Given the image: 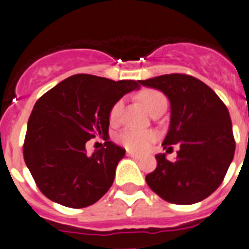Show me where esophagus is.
<instances>
[{"mask_svg":"<svg viewBox=\"0 0 249 249\" xmlns=\"http://www.w3.org/2000/svg\"><path fill=\"white\" fill-rule=\"evenodd\" d=\"M127 156H128V157H132V158H136V160H140L141 158V156L140 155H137V153H135V152H127Z\"/></svg>","mask_w":249,"mask_h":249,"instance_id":"obj_1","label":"esophagus"}]
</instances>
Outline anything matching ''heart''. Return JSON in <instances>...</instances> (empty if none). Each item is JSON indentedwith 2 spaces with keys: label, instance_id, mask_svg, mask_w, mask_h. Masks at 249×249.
<instances>
[{
  "label": "heart",
  "instance_id": "b5f03b06",
  "mask_svg": "<svg viewBox=\"0 0 249 249\" xmlns=\"http://www.w3.org/2000/svg\"><path fill=\"white\" fill-rule=\"evenodd\" d=\"M138 98H140L141 102L143 103L144 107L148 109V112H151L160 102L166 101V97L160 91H156V89H144L138 94ZM122 105V101H117L112 106L111 111H109V120L112 122H114L120 116ZM116 140H117L118 143L122 144L124 148L129 149V151L142 152L148 148L149 144L156 140V133L153 131H148V129L126 128L116 136Z\"/></svg>",
  "mask_w": 249,
  "mask_h": 249
}]
</instances>
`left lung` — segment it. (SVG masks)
I'll return each mask as SVG.
<instances>
[{
    "instance_id": "1",
    "label": "left lung",
    "mask_w": 249,
    "mask_h": 249,
    "mask_svg": "<svg viewBox=\"0 0 249 249\" xmlns=\"http://www.w3.org/2000/svg\"><path fill=\"white\" fill-rule=\"evenodd\" d=\"M140 85L160 89L171 102V123L163 148L178 144L177 158L156 156L157 168L146 176L156 195L175 204H193L212 195L223 181L236 142L227 107L196 77L163 74Z\"/></svg>"
}]
</instances>
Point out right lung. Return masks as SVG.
Instances as JSON below:
<instances>
[{
    "label": "right lung",
    "mask_w": 249,
    "mask_h": 249,
    "mask_svg": "<svg viewBox=\"0 0 249 249\" xmlns=\"http://www.w3.org/2000/svg\"><path fill=\"white\" fill-rule=\"evenodd\" d=\"M138 89L132 80L74 74L38 98L28 118L23 158L48 199L85 208L109 190L126 153L108 141L109 111L124 94ZM96 135L106 142L87 155L85 142Z\"/></svg>",
    "instance_id": "right-lung-1"
}]
</instances>
